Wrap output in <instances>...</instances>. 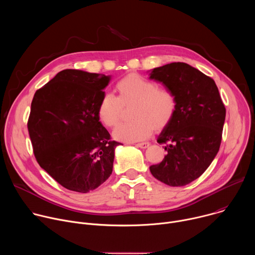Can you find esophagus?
I'll return each instance as SVG.
<instances>
[{
  "label": "esophagus",
  "mask_w": 255,
  "mask_h": 255,
  "mask_svg": "<svg viewBox=\"0 0 255 255\" xmlns=\"http://www.w3.org/2000/svg\"><path fill=\"white\" fill-rule=\"evenodd\" d=\"M136 146L139 147V148H142V149H145L147 148L149 146V143L148 142H142V143H137Z\"/></svg>",
  "instance_id": "esophagus-1"
}]
</instances>
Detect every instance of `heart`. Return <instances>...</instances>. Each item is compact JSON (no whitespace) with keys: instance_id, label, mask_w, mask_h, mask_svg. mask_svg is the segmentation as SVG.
<instances>
[{"instance_id":"1","label":"heart","mask_w":255,"mask_h":255,"mask_svg":"<svg viewBox=\"0 0 255 255\" xmlns=\"http://www.w3.org/2000/svg\"><path fill=\"white\" fill-rule=\"evenodd\" d=\"M116 89L119 96L110 92L103 94L98 117L107 127H115L121 120L123 106L133 105L132 122L119 125L113 132L114 139L122 142H136L148 138L153 131H161L172 121L176 111V99L167 88L137 74L121 79Z\"/></svg>"}]
</instances>
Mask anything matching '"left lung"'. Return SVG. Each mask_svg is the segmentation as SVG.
<instances>
[{"instance_id": "left-lung-1", "label": "left lung", "mask_w": 255, "mask_h": 255, "mask_svg": "<svg viewBox=\"0 0 255 255\" xmlns=\"http://www.w3.org/2000/svg\"><path fill=\"white\" fill-rule=\"evenodd\" d=\"M149 79L176 99L174 117L157 138L167 154L149 169L161 183L183 187L200 177L219 151L226 109L214 80L188 63L155 67Z\"/></svg>"}]
</instances>
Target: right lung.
<instances>
[{
	"instance_id": "right-lung-1",
	"label": "right lung",
	"mask_w": 255,
	"mask_h": 255,
	"mask_svg": "<svg viewBox=\"0 0 255 255\" xmlns=\"http://www.w3.org/2000/svg\"><path fill=\"white\" fill-rule=\"evenodd\" d=\"M111 77L64 69L31 103L28 131L39 165L63 188L89 193L111 175L115 148L98 117Z\"/></svg>"
}]
</instances>
